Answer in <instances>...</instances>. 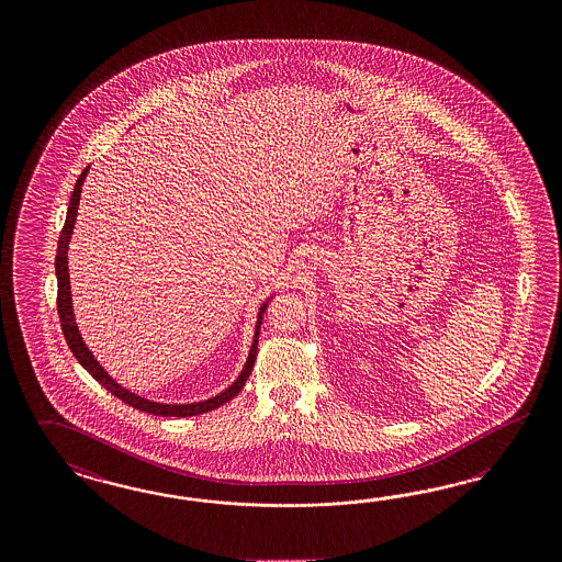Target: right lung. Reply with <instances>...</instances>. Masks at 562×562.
Here are the masks:
<instances>
[{
  "instance_id": "1",
  "label": "right lung",
  "mask_w": 562,
  "mask_h": 562,
  "mask_svg": "<svg viewBox=\"0 0 562 562\" xmlns=\"http://www.w3.org/2000/svg\"><path fill=\"white\" fill-rule=\"evenodd\" d=\"M90 166L81 172L76 187H74V194L69 199V207H67V217H65L64 229H61V236H59V244H57V257H55V274H57V312H59V321H61V330H64L65 340L71 349L74 357L80 361V366L83 369H88L92 373V378L97 380L98 384L104 385L111 394H114L116 398L137 408V411H144L149 415H160V417H194V415H201V413H209L213 408H220L225 402L232 401L238 392L241 390V385L246 384V380L250 378L252 368H255V361H257L258 351V330H260V324H262V314L267 310V304L258 307L257 316V328H255V338H252V347H250V353L248 359L244 363V369L240 371V375L236 378V382L225 387L222 394L209 398L203 402H191V404H164V402H151L147 398L137 396L135 392H128L127 387H123L121 384H116L113 378L106 373V369L102 368L98 363L97 357L92 355V351L86 347L83 338H81L80 330H78V324H76V314H74V305H71V288H69V269H67V250H69V240H71V234H74V225H76V217H78V205H80L81 184L86 180Z\"/></svg>"
}]
</instances>
